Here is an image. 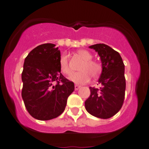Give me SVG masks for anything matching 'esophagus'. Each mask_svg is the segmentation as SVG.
Masks as SVG:
<instances>
[{
	"label": "esophagus",
	"instance_id": "1",
	"mask_svg": "<svg viewBox=\"0 0 149 149\" xmlns=\"http://www.w3.org/2000/svg\"><path fill=\"white\" fill-rule=\"evenodd\" d=\"M80 88H81V86H80V85H75V90H76V91L79 90V89Z\"/></svg>",
	"mask_w": 149,
	"mask_h": 149
}]
</instances>
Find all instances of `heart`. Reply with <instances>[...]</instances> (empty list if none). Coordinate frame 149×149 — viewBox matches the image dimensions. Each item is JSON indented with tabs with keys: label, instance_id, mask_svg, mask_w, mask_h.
<instances>
[{
	"label": "heart",
	"instance_id": "heart-1",
	"mask_svg": "<svg viewBox=\"0 0 149 149\" xmlns=\"http://www.w3.org/2000/svg\"><path fill=\"white\" fill-rule=\"evenodd\" d=\"M77 55L84 61L79 67V70L77 73L71 75L70 79L76 84H85L91 79L98 78L103 72V66L101 63L97 61L92 60L93 55L91 53L85 49L79 50ZM59 69L61 73L65 76H70L72 73L68 61V57L66 53H63L59 58Z\"/></svg>",
	"mask_w": 149,
	"mask_h": 149
}]
</instances>
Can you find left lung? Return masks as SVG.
Masks as SVG:
<instances>
[{
  "mask_svg": "<svg viewBox=\"0 0 149 149\" xmlns=\"http://www.w3.org/2000/svg\"><path fill=\"white\" fill-rule=\"evenodd\" d=\"M97 52L102 61L103 72L99 79L100 88L90 87L91 95L85 100L88 113L100 118L112 117L121 109L126 88L125 64L119 53L103 43L90 46Z\"/></svg>",
  "mask_w": 149,
  "mask_h": 149,
  "instance_id": "obj_1",
  "label": "left lung"
}]
</instances>
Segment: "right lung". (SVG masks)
<instances>
[{"label":"right lung","instance_id":"1","mask_svg":"<svg viewBox=\"0 0 149 149\" xmlns=\"http://www.w3.org/2000/svg\"><path fill=\"white\" fill-rule=\"evenodd\" d=\"M56 45L45 43L33 49L24 59L22 73V97L33 118L47 121L59 116L65 109L74 83L59 69L60 50Z\"/></svg>","mask_w":149,"mask_h":149}]
</instances>
